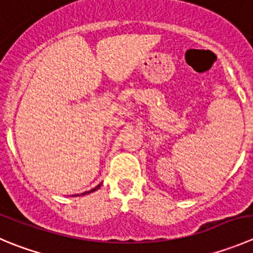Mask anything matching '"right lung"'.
I'll use <instances>...</instances> for the list:
<instances>
[{
    "instance_id": "right-lung-1",
    "label": "right lung",
    "mask_w": 253,
    "mask_h": 253,
    "mask_svg": "<svg viewBox=\"0 0 253 253\" xmlns=\"http://www.w3.org/2000/svg\"><path fill=\"white\" fill-rule=\"evenodd\" d=\"M100 186H101V184H99V185H97V186H95V188H94V189H91V190H90V192H85V193H83V194H82V195H85V194H89V193H92V192H95V190H97V189H99V188H100Z\"/></svg>"
}]
</instances>
